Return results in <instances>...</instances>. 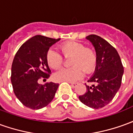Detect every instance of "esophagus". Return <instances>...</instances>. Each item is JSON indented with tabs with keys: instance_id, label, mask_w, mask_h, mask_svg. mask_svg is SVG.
Wrapping results in <instances>:
<instances>
[{
	"instance_id": "1",
	"label": "esophagus",
	"mask_w": 133,
	"mask_h": 133,
	"mask_svg": "<svg viewBox=\"0 0 133 133\" xmlns=\"http://www.w3.org/2000/svg\"><path fill=\"white\" fill-rule=\"evenodd\" d=\"M70 83V85H71V86H72V87H73V88H74V87H76V86H77L78 84V83H75V82Z\"/></svg>"
}]
</instances>
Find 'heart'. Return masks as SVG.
<instances>
[{
  "mask_svg": "<svg viewBox=\"0 0 133 133\" xmlns=\"http://www.w3.org/2000/svg\"><path fill=\"white\" fill-rule=\"evenodd\" d=\"M60 49L65 57H70L68 68H62L54 74V78L57 81L73 82L81 78L83 71L86 74L91 73L97 62L96 54L94 50L85 47L84 44L78 42L69 41L60 45ZM47 62L53 69H58L63 63V57L57 52L50 49L47 53Z\"/></svg>",
  "mask_w": 133,
  "mask_h": 133,
  "instance_id": "b5f03b06",
  "label": "heart"
}]
</instances>
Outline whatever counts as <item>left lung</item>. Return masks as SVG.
Segmentation results:
<instances>
[{"instance_id": "1", "label": "left lung", "mask_w": 133, "mask_h": 133, "mask_svg": "<svg viewBox=\"0 0 133 133\" xmlns=\"http://www.w3.org/2000/svg\"><path fill=\"white\" fill-rule=\"evenodd\" d=\"M95 47L97 62L94 76L88 81L86 91L79 96L83 104L91 108L100 109L107 105L120 88L124 68L117 51L99 36L91 34L86 37Z\"/></svg>"}]
</instances>
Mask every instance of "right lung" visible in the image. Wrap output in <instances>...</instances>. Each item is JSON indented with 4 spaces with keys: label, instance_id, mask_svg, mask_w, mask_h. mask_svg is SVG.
I'll list each match as a JSON object with an SVG mask.
<instances>
[{
    "label": "right lung",
    "instance_id": "obj_1",
    "mask_svg": "<svg viewBox=\"0 0 133 133\" xmlns=\"http://www.w3.org/2000/svg\"><path fill=\"white\" fill-rule=\"evenodd\" d=\"M59 40L36 35L22 44L15 55L11 76L13 89L18 100L28 108L45 107L55 95L59 83L50 82L42 85L38 81L50 77L47 51Z\"/></svg>",
    "mask_w": 133,
    "mask_h": 133
}]
</instances>
